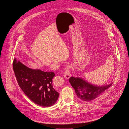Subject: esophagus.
Wrapping results in <instances>:
<instances>
[{
	"label": "esophagus",
	"instance_id": "1",
	"mask_svg": "<svg viewBox=\"0 0 129 129\" xmlns=\"http://www.w3.org/2000/svg\"><path fill=\"white\" fill-rule=\"evenodd\" d=\"M63 77L65 79H69L70 77H71V74L69 72V66H67L65 68V71L64 72Z\"/></svg>",
	"mask_w": 129,
	"mask_h": 129
}]
</instances>
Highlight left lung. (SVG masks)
Returning <instances> with one entry per match:
<instances>
[{
  "mask_svg": "<svg viewBox=\"0 0 129 129\" xmlns=\"http://www.w3.org/2000/svg\"><path fill=\"white\" fill-rule=\"evenodd\" d=\"M69 82L74 88L77 96L85 101L94 100L112 85L111 83L101 86H95L81 78L73 77L70 78Z\"/></svg>",
  "mask_w": 129,
  "mask_h": 129,
  "instance_id": "1",
  "label": "left lung"
}]
</instances>
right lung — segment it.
Segmentation results:
<instances>
[{
    "label": "right lung",
    "mask_w": 129,
    "mask_h": 129,
    "mask_svg": "<svg viewBox=\"0 0 129 129\" xmlns=\"http://www.w3.org/2000/svg\"><path fill=\"white\" fill-rule=\"evenodd\" d=\"M13 68L18 85L31 101L44 107L51 106L56 103L59 93L52 86L54 72L31 69L17 62L16 59Z\"/></svg>",
    "instance_id": "right-lung-1"
}]
</instances>
